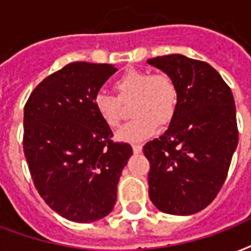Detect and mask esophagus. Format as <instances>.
Segmentation results:
<instances>
[{"label": "esophagus", "mask_w": 251, "mask_h": 251, "mask_svg": "<svg viewBox=\"0 0 251 251\" xmlns=\"http://www.w3.org/2000/svg\"><path fill=\"white\" fill-rule=\"evenodd\" d=\"M133 151H134V154H139V152H142V146H141V145H133Z\"/></svg>", "instance_id": "obj_1"}]
</instances>
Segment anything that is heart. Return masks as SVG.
<instances>
[{"mask_svg": "<svg viewBox=\"0 0 251 251\" xmlns=\"http://www.w3.org/2000/svg\"><path fill=\"white\" fill-rule=\"evenodd\" d=\"M114 89L118 99L100 92L93 99V108L105 125L116 129L122 118L121 102L133 101L131 116L135 118L118 131V141L142 142L156 133L158 126H167L176 114L179 91L164 72L127 70L114 81Z\"/></svg>", "mask_w": 251, "mask_h": 251, "instance_id": "obj_1", "label": "heart"}]
</instances>
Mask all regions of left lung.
<instances>
[{"instance_id":"8db88e82","label":"left lung","mask_w":251,"mask_h":251,"mask_svg":"<svg viewBox=\"0 0 251 251\" xmlns=\"http://www.w3.org/2000/svg\"><path fill=\"white\" fill-rule=\"evenodd\" d=\"M147 63L170 75L179 91L168 129L143 146L149 196L164 213L194 215L215 200L238 145L233 93L205 62L172 53Z\"/></svg>"}]
</instances>
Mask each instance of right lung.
Listing matches in <instances>:
<instances>
[{
	"label": "right lung",
	"mask_w": 251,
	"mask_h": 251,
	"mask_svg": "<svg viewBox=\"0 0 251 251\" xmlns=\"http://www.w3.org/2000/svg\"><path fill=\"white\" fill-rule=\"evenodd\" d=\"M112 64L70 63L47 76L25 105L24 151L47 205L74 223L104 219L117 200L121 172L133 154L93 108Z\"/></svg>",
	"instance_id": "add662e5"
}]
</instances>
